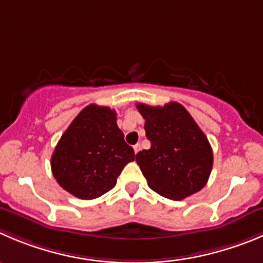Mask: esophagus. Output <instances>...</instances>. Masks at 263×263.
<instances>
[{"mask_svg":"<svg viewBox=\"0 0 263 263\" xmlns=\"http://www.w3.org/2000/svg\"><path fill=\"white\" fill-rule=\"evenodd\" d=\"M133 148H134V152H136V154H138L139 149H141V144H136V146H134Z\"/></svg>","mask_w":263,"mask_h":263,"instance_id":"1","label":"esophagus"}]
</instances>
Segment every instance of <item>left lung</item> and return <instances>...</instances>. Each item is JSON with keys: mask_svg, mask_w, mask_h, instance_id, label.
Segmentation results:
<instances>
[{"mask_svg": "<svg viewBox=\"0 0 263 263\" xmlns=\"http://www.w3.org/2000/svg\"><path fill=\"white\" fill-rule=\"evenodd\" d=\"M146 120V137L151 148L136 160L149 189L172 200H182L202 189L213 167V151L208 138L182 104L164 107L137 104Z\"/></svg>", "mask_w": 263, "mask_h": 263, "instance_id": "8db88e82", "label": "left lung"}]
</instances>
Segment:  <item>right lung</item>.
<instances>
[{
  "label": "right lung",
  "instance_id": "right-lung-1",
  "mask_svg": "<svg viewBox=\"0 0 263 263\" xmlns=\"http://www.w3.org/2000/svg\"><path fill=\"white\" fill-rule=\"evenodd\" d=\"M116 120L109 107L90 104L67 127L51 156L52 176L67 192L97 199L114 189L125 165L134 161Z\"/></svg>",
  "mask_w": 263,
  "mask_h": 263
}]
</instances>
